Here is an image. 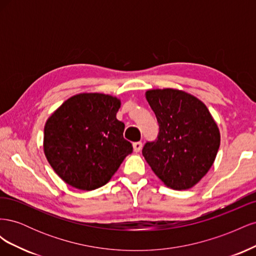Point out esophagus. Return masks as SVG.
<instances>
[{
    "mask_svg": "<svg viewBox=\"0 0 256 256\" xmlns=\"http://www.w3.org/2000/svg\"><path fill=\"white\" fill-rule=\"evenodd\" d=\"M132 146H134V152H138L142 150V142H134Z\"/></svg>",
    "mask_w": 256,
    "mask_h": 256,
    "instance_id": "obj_1",
    "label": "esophagus"
}]
</instances>
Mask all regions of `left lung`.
Segmentation results:
<instances>
[{
  "label": "left lung",
  "instance_id": "1",
  "mask_svg": "<svg viewBox=\"0 0 256 256\" xmlns=\"http://www.w3.org/2000/svg\"><path fill=\"white\" fill-rule=\"evenodd\" d=\"M156 115L159 134L147 142L142 154L166 187L187 190L196 186L214 164L220 146V131L200 99L176 88L145 92Z\"/></svg>",
  "mask_w": 256,
  "mask_h": 256
}]
</instances>
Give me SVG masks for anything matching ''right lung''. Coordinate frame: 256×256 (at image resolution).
<instances>
[{
  "mask_svg": "<svg viewBox=\"0 0 256 256\" xmlns=\"http://www.w3.org/2000/svg\"><path fill=\"white\" fill-rule=\"evenodd\" d=\"M120 100L100 92L76 94L46 122L44 152L67 184L92 191L102 187L132 152L116 118Z\"/></svg>",
  "mask_w": 256,
  "mask_h": 256,
  "instance_id": "obj_1",
  "label": "right lung"
}]
</instances>
